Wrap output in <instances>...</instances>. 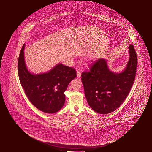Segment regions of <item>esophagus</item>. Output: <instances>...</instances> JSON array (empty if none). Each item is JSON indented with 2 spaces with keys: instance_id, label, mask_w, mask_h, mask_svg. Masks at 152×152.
I'll return each instance as SVG.
<instances>
[{
  "instance_id": "obj_1",
  "label": "esophagus",
  "mask_w": 152,
  "mask_h": 152,
  "mask_svg": "<svg viewBox=\"0 0 152 152\" xmlns=\"http://www.w3.org/2000/svg\"><path fill=\"white\" fill-rule=\"evenodd\" d=\"M81 71H80V70H77V77H80L81 76Z\"/></svg>"
}]
</instances>
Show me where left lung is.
Wrapping results in <instances>:
<instances>
[{"label": "left lung", "instance_id": "obj_1", "mask_svg": "<svg viewBox=\"0 0 152 152\" xmlns=\"http://www.w3.org/2000/svg\"><path fill=\"white\" fill-rule=\"evenodd\" d=\"M129 60L124 72H111L107 61L100 59L89 66V71L82 73V81L87 102L94 111L107 114L119 107L127 98L134 82L137 57L130 45Z\"/></svg>", "mask_w": 152, "mask_h": 152}]
</instances>
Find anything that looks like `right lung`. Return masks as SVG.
Returning a JSON list of instances; mask_svg holds the SVG:
<instances>
[{
	"label": "right lung",
	"mask_w": 152,
	"mask_h": 152,
	"mask_svg": "<svg viewBox=\"0 0 152 152\" xmlns=\"http://www.w3.org/2000/svg\"><path fill=\"white\" fill-rule=\"evenodd\" d=\"M23 45L18 60V77L25 94L35 107L43 112L53 113L63 107L65 91L76 77L74 68L58 64L47 73L34 75L25 66Z\"/></svg>",
	"instance_id": "1"
}]
</instances>
